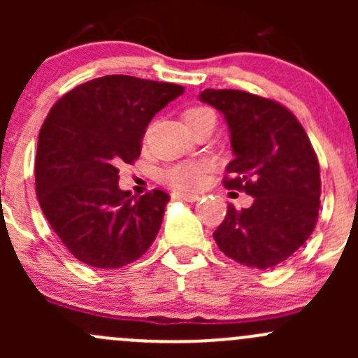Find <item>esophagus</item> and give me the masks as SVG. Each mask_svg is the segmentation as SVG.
<instances>
[{
    "label": "esophagus",
    "instance_id": "34e87169",
    "mask_svg": "<svg viewBox=\"0 0 358 358\" xmlns=\"http://www.w3.org/2000/svg\"><path fill=\"white\" fill-rule=\"evenodd\" d=\"M173 197H176V199H182V201H187V202H196L201 199L199 194H190V192H175L173 194Z\"/></svg>",
    "mask_w": 358,
    "mask_h": 358
}]
</instances>
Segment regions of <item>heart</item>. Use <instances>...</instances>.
<instances>
[{"instance_id":"heart-1","label":"heart","mask_w":358,"mask_h":358,"mask_svg":"<svg viewBox=\"0 0 358 358\" xmlns=\"http://www.w3.org/2000/svg\"><path fill=\"white\" fill-rule=\"evenodd\" d=\"M213 112L208 107H190L183 112V121L185 124L197 121V119L206 117V115H211ZM206 171V162L202 161H190V162H182V164L173 166L171 169L166 171V180L171 183L176 189H194V187L201 185L202 178H204Z\"/></svg>"}]
</instances>
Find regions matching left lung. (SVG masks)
<instances>
[{
	"label": "left lung",
	"mask_w": 358,
	"mask_h": 358,
	"mask_svg": "<svg viewBox=\"0 0 358 358\" xmlns=\"http://www.w3.org/2000/svg\"><path fill=\"white\" fill-rule=\"evenodd\" d=\"M201 102L225 117L234 159L223 185L252 204L227 208L215 230L220 251L251 268H273L306 243L320 208V168L308 135L289 109L239 90H204Z\"/></svg>",
	"instance_id": "8db88e82"
}]
</instances>
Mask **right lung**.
<instances>
[{"label": "right lung", "instance_id": "right-lung-1", "mask_svg": "<svg viewBox=\"0 0 358 358\" xmlns=\"http://www.w3.org/2000/svg\"><path fill=\"white\" fill-rule=\"evenodd\" d=\"M183 86L103 76L76 86L52 107L36 152V194L71 255L95 268H121L152 246L169 196L140 199L119 189L117 166L142 150L150 119Z\"/></svg>", "mask_w": 358, "mask_h": 358}]
</instances>
